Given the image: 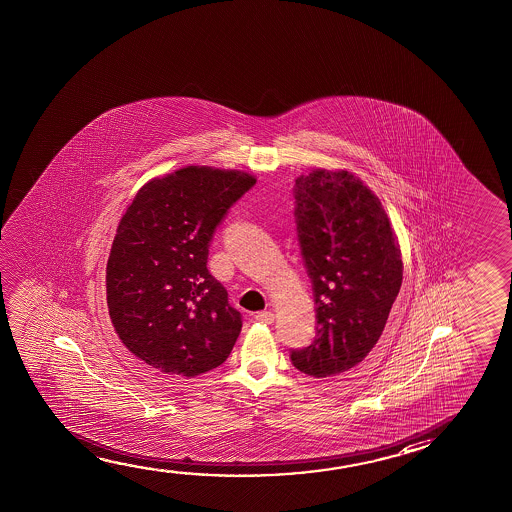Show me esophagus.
<instances>
[{
    "mask_svg": "<svg viewBox=\"0 0 512 512\" xmlns=\"http://www.w3.org/2000/svg\"><path fill=\"white\" fill-rule=\"evenodd\" d=\"M255 320L260 322V324H273V320H275V313L269 312V310H264V312H259L255 315Z\"/></svg>",
    "mask_w": 512,
    "mask_h": 512,
    "instance_id": "obj_1",
    "label": "esophagus"
}]
</instances>
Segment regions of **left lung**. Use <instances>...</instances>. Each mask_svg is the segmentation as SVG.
I'll return each mask as SVG.
<instances>
[{
	"label": "left lung",
	"mask_w": 512,
	"mask_h": 512,
	"mask_svg": "<svg viewBox=\"0 0 512 512\" xmlns=\"http://www.w3.org/2000/svg\"><path fill=\"white\" fill-rule=\"evenodd\" d=\"M294 199L317 331L290 361L306 375L333 377L377 345L403 280L400 245L377 195L352 172L301 176Z\"/></svg>",
	"instance_id": "obj_1"
}]
</instances>
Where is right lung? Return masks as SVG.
I'll return each mask as SVG.
<instances>
[{
    "mask_svg": "<svg viewBox=\"0 0 512 512\" xmlns=\"http://www.w3.org/2000/svg\"><path fill=\"white\" fill-rule=\"evenodd\" d=\"M257 179L190 165L151 179L119 222L107 306L119 340L144 363L195 377L229 357L241 313L208 271L209 243Z\"/></svg>",
    "mask_w": 512,
    "mask_h": 512,
    "instance_id": "obj_1",
    "label": "right lung"
}]
</instances>
